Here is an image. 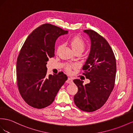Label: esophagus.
Returning a JSON list of instances; mask_svg holds the SVG:
<instances>
[{
    "label": "esophagus",
    "instance_id": "obj_1",
    "mask_svg": "<svg viewBox=\"0 0 133 133\" xmlns=\"http://www.w3.org/2000/svg\"><path fill=\"white\" fill-rule=\"evenodd\" d=\"M67 82L69 83H73L72 79L70 77H69V78H68V79H67Z\"/></svg>",
    "mask_w": 133,
    "mask_h": 133
}]
</instances>
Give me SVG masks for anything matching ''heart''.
Here are the masks:
<instances>
[{"label":"heart","instance_id":"heart-1","mask_svg":"<svg viewBox=\"0 0 133 133\" xmlns=\"http://www.w3.org/2000/svg\"><path fill=\"white\" fill-rule=\"evenodd\" d=\"M70 44L72 50L75 52H82L85 50L86 47V43L82 38L79 37H74L70 40ZM62 45H60L58 47V50L61 48ZM76 66L74 64H67L66 66V70L67 72H70L72 68L75 67Z\"/></svg>","mask_w":133,"mask_h":133}]
</instances>
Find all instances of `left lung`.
I'll return each instance as SVG.
<instances>
[{"label": "left lung", "mask_w": 133, "mask_h": 133, "mask_svg": "<svg viewBox=\"0 0 133 133\" xmlns=\"http://www.w3.org/2000/svg\"><path fill=\"white\" fill-rule=\"evenodd\" d=\"M91 40V50L83 66V73L90 82L83 85V81L75 79L78 91L74 97L79 109L92 112L101 108L112 92L115 85L116 72V59L108 41L96 32L84 30Z\"/></svg>", "instance_id": "obj_1"}]
</instances>
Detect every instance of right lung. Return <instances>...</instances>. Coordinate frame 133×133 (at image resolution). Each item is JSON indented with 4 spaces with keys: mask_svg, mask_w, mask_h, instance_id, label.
<instances>
[{
    "mask_svg": "<svg viewBox=\"0 0 133 133\" xmlns=\"http://www.w3.org/2000/svg\"><path fill=\"white\" fill-rule=\"evenodd\" d=\"M68 33L51 24H44L30 34L23 45L17 61L19 91L26 104L43 109L54 102L67 80L63 72L47 76V62L55 56L56 39Z\"/></svg>",
    "mask_w": 133,
    "mask_h": 133,
    "instance_id": "add662e5",
    "label": "right lung"
}]
</instances>
